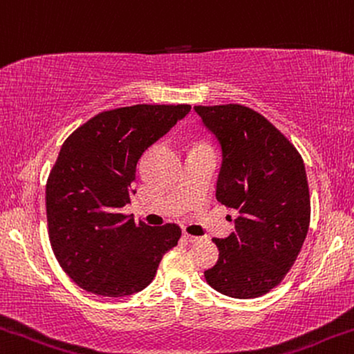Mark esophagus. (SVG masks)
<instances>
[{"instance_id": "obj_1", "label": "esophagus", "mask_w": 354, "mask_h": 354, "mask_svg": "<svg viewBox=\"0 0 354 354\" xmlns=\"http://www.w3.org/2000/svg\"><path fill=\"white\" fill-rule=\"evenodd\" d=\"M183 239H185V241H187V242H189V243H196V242H199V241H201V237L189 236V234H187V232L183 234Z\"/></svg>"}]
</instances>
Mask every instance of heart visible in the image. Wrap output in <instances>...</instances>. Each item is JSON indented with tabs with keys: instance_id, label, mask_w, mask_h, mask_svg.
Returning a JSON list of instances; mask_svg holds the SVG:
<instances>
[{
	"instance_id": "heart-1",
	"label": "heart",
	"mask_w": 354,
	"mask_h": 354,
	"mask_svg": "<svg viewBox=\"0 0 354 354\" xmlns=\"http://www.w3.org/2000/svg\"><path fill=\"white\" fill-rule=\"evenodd\" d=\"M198 147H203V145H198Z\"/></svg>"
}]
</instances>
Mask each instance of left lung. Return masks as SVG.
<instances>
[{"instance_id": "left-lung-1", "label": "left lung", "mask_w": 354, "mask_h": 354, "mask_svg": "<svg viewBox=\"0 0 354 354\" xmlns=\"http://www.w3.org/2000/svg\"><path fill=\"white\" fill-rule=\"evenodd\" d=\"M221 147L216 199L239 210L236 231L212 239L220 257L204 272L221 295L253 299L280 285L310 225L306 166L268 118L242 104L194 106Z\"/></svg>"}]
</instances>
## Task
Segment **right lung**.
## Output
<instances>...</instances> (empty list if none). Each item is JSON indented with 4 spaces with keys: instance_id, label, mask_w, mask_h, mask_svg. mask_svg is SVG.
Listing matches in <instances>:
<instances>
[{
    "instance_id": "1",
    "label": "right lung",
    "mask_w": 354,
    "mask_h": 354,
    "mask_svg": "<svg viewBox=\"0 0 354 354\" xmlns=\"http://www.w3.org/2000/svg\"><path fill=\"white\" fill-rule=\"evenodd\" d=\"M189 104H136L100 112L64 140L46 185L48 239L62 269L97 296L134 295L151 283L180 226L151 227L122 209L136 194L144 151Z\"/></svg>"
}]
</instances>
